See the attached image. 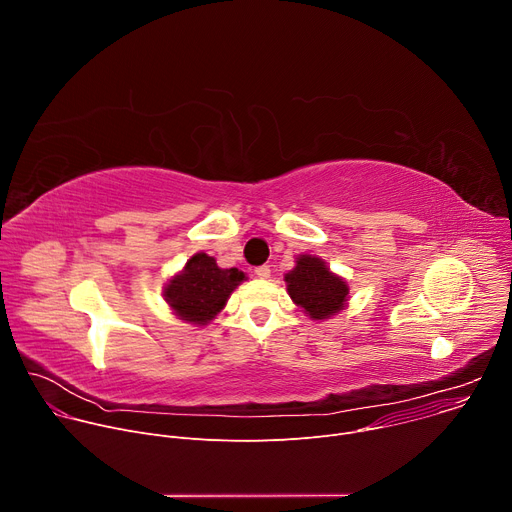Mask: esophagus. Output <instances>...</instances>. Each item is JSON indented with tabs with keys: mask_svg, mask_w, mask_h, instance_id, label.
Segmentation results:
<instances>
[{
	"mask_svg": "<svg viewBox=\"0 0 512 512\" xmlns=\"http://www.w3.org/2000/svg\"><path fill=\"white\" fill-rule=\"evenodd\" d=\"M255 275H257L259 279H267V277L271 275L269 265H259V267H255Z\"/></svg>",
	"mask_w": 512,
	"mask_h": 512,
	"instance_id": "1",
	"label": "esophagus"
}]
</instances>
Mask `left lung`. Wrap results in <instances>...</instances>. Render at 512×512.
<instances>
[{
    "mask_svg": "<svg viewBox=\"0 0 512 512\" xmlns=\"http://www.w3.org/2000/svg\"><path fill=\"white\" fill-rule=\"evenodd\" d=\"M287 294L310 318L324 320L340 312L346 304L348 285L330 273L326 263L312 255H300L296 269L285 275Z\"/></svg>",
    "mask_w": 512,
    "mask_h": 512,
    "instance_id": "obj_1",
    "label": "left lung"
}]
</instances>
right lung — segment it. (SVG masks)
Masks as SVG:
<instances>
[{"label":"right lung","mask_w":512,"mask_h":512,"mask_svg":"<svg viewBox=\"0 0 512 512\" xmlns=\"http://www.w3.org/2000/svg\"><path fill=\"white\" fill-rule=\"evenodd\" d=\"M245 279L237 267L221 269L206 253H196L166 291V302L186 322L206 324L221 312L231 291Z\"/></svg>","instance_id":"right-lung-1"}]
</instances>
